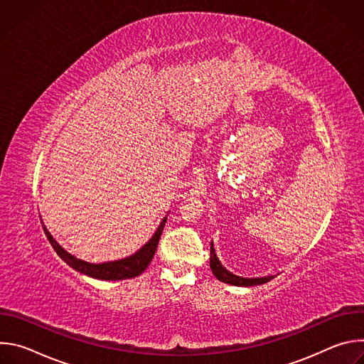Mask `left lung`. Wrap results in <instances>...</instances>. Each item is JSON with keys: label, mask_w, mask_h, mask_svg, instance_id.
<instances>
[{"label": "left lung", "mask_w": 364, "mask_h": 364, "mask_svg": "<svg viewBox=\"0 0 364 364\" xmlns=\"http://www.w3.org/2000/svg\"><path fill=\"white\" fill-rule=\"evenodd\" d=\"M210 269L213 272V275L220 281V282H225V284H229V285H235V287H255V285H262V284H267L269 282L271 279L275 278V275H271V277H262V278H243V277H239V275H235L232 274L230 271H228L222 262L219 261V257L215 252V246H213V242H210Z\"/></svg>", "instance_id": "1"}]
</instances>
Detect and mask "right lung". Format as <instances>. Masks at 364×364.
<instances>
[{
  "mask_svg": "<svg viewBox=\"0 0 364 364\" xmlns=\"http://www.w3.org/2000/svg\"><path fill=\"white\" fill-rule=\"evenodd\" d=\"M166 222H167V218L163 219V222L160 223L157 230H155L152 237L134 255H131L125 259H119V261L103 262V264H90V262L82 261V259H77L76 256H73L72 253L65 250L56 242V239L50 235V232L47 230V228L44 225H43V228H44V233H46L48 242L51 243V246H53L56 253L75 271H77L83 275H87L90 278L100 279V281H122V279L135 278V277L141 275L148 268V265L152 261L155 250H157V245L160 242Z\"/></svg>",
  "mask_w": 364,
  "mask_h": 364,
  "instance_id": "1",
  "label": "right lung"
}]
</instances>
